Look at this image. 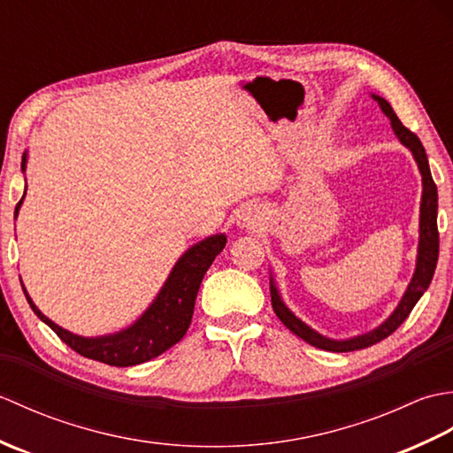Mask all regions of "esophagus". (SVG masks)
Instances as JSON below:
<instances>
[{
  "label": "esophagus",
  "mask_w": 453,
  "mask_h": 453,
  "mask_svg": "<svg viewBox=\"0 0 453 453\" xmlns=\"http://www.w3.org/2000/svg\"><path fill=\"white\" fill-rule=\"evenodd\" d=\"M265 218V211L258 204H247L237 214V226L243 229H255L261 226V221Z\"/></svg>",
  "instance_id": "obj_1"
}]
</instances>
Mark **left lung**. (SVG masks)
Listing matches in <instances>:
<instances>
[{"label": "left lung", "mask_w": 453, "mask_h": 453, "mask_svg": "<svg viewBox=\"0 0 453 453\" xmlns=\"http://www.w3.org/2000/svg\"><path fill=\"white\" fill-rule=\"evenodd\" d=\"M372 99L380 104V109L383 114L391 120V128L395 132L397 140L405 146L412 157H415L418 171L422 175V198H420V221H418V251H417V266H415V274H412L411 282L407 286L405 294H403L401 302L397 303L395 310L383 321L380 326L375 329L358 334V336H350V339H329L321 333H317L311 329L310 325L303 323L300 317H296L290 307H288L282 300L280 292H278L274 278L271 276V297H273V310L278 315L288 329H290L294 334L300 336L302 341L310 342L315 349L321 350H329V352H352V350H360V349H368V346L380 342L383 339L397 329V326L407 319L409 313L412 311V307L417 305V302L428 290V286L432 282V276H434L436 271V263H438V249H440V237H438V188L436 182L432 180L430 175V167H428V157L426 151L422 148L420 140L417 138V134H412L409 128H405L397 119V114L393 112L391 104L380 97V95H372Z\"/></svg>", "instance_id": "1"}]
</instances>
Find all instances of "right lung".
Returning <instances> with one entry per match:
<instances>
[{
	"label": "right lung",
	"mask_w": 453,
	"mask_h": 453,
	"mask_svg": "<svg viewBox=\"0 0 453 453\" xmlns=\"http://www.w3.org/2000/svg\"><path fill=\"white\" fill-rule=\"evenodd\" d=\"M21 169L23 173L27 169V151L23 153ZM23 200L25 195L15 206V218L19 216V208H21ZM226 243V234H216L187 249L179 257L175 266L171 268L165 284L161 286L159 294L150 303L148 310L127 329L103 336H81L62 329L60 325L48 319L38 310L31 296L27 294L25 286H21L27 302L38 319L50 326L72 350L85 356V358L127 368V365H136L156 358V356L169 350L173 344H177L185 336L192 319V311H195V300L202 278H204L210 265L214 263V258L224 251Z\"/></svg>",
	"instance_id": "right-lung-1"
}]
</instances>
